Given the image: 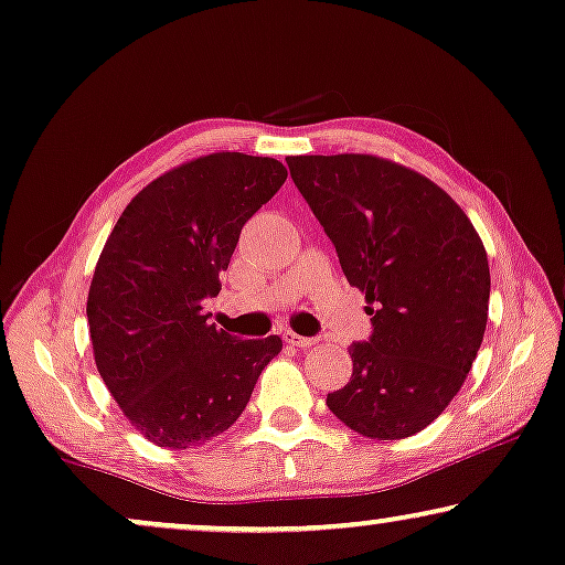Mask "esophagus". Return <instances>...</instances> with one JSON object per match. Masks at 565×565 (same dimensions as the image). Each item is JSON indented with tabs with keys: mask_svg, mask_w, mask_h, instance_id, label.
Here are the masks:
<instances>
[{
	"mask_svg": "<svg viewBox=\"0 0 565 565\" xmlns=\"http://www.w3.org/2000/svg\"><path fill=\"white\" fill-rule=\"evenodd\" d=\"M284 340L289 345H294V348H312L317 340L315 338H305V335H297V332H291V330H284Z\"/></svg>",
	"mask_w": 565,
	"mask_h": 565,
	"instance_id": "34e87169",
	"label": "esophagus"
}]
</instances>
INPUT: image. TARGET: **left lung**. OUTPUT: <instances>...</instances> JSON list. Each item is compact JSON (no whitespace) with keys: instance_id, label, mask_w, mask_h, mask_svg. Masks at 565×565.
<instances>
[{"instance_id":"8db88e82","label":"left lung","mask_w":565,"mask_h":565,"mask_svg":"<svg viewBox=\"0 0 565 565\" xmlns=\"http://www.w3.org/2000/svg\"><path fill=\"white\" fill-rule=\"evenodd\" d=\"M286 163L371 305V335L351 345V381L328 407L365 438H409L448 407L481 348L491 291L481 237L440 186L399 163L355 153Z\"/></svg>"}]
</instances>
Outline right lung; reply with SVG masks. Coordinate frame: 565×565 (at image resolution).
Here are the masks:
<instances>
[{"label":"right lung","mask_w":565,"mask_h":565,"mask_svg":"<svg viewBox=\"0 0 565 565\" xmlns=\"http://www.w3.org/2000/svg\"><path fill=\"white\" fill-rule=\"evenodd\" d=\"M284 181L274 158H196L150 181L107 237L86 301L94 361L135 430L161 448L225 433L281 351L279 335L217 330L202 301L217 297L243 225Z\"/></svg>","instance_id":"obj_1"}]
</instances>
